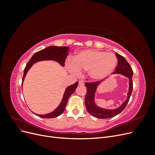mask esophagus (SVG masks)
I'll return each instance as SVG.
<instances>
[{"label": "esophagus", "mask_w": 155, "mask_h": 155, "mask_svg": "<svg viewBox=\"0 0 155 155\" xmlns=\"http://www.w3.org/2000/svg\"><path fill=\"white\" fill-rule=\"evenodd\" d=\"M84 82H83V81H82V80H80V81H79V85H80V86H83L84 85Z\"/></svg>", "instance_id": "1"}]
</instances>
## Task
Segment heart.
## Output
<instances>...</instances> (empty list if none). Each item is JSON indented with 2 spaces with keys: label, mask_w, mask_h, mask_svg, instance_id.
Segmentation results:
<instances>
[{
  "label": "heart",
  "mask_w": 155,
  "mask_h": 155,
  "mask_svg": "<svg viewBox=\"0 0 155 155\" xmlns=\"http://www.w3.org/2000/svg\"><path fill=\"white\" fill-rule=\"evenodd\" d=\"M116 64L117 58L114 54L88 49L79 51L73 61L67 62L66 67L69 72L74 74L88 71L91 79L101 80L114 71Z\"/></svg>",
  "instance_id": "heart-1"
}]
</instances>
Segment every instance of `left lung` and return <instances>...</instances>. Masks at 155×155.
Instances as JSON below:
<instances>
[{
  "label": "left lung",
  "mask_w": 155,
  "mask_h": 155,
  "mask_svg": "<svg viewBox=\"0 0 155 155\" xmlns=\"http://www.w3.org/2000/svg\"><path fill=\"white\" fill-rule=\"evenodd\" d=\"M116 57L118 59V65L116 68V71L114 72V74H121L122 76L127 78L129 79V91L127 92V100L122 103L120 107L116 108L114 109H105V108L101 107L98 106L95 101V97L97 88L102 81L94 82V83H85V86L87 88V94L85 98V104L87 111L89 114L92 116L96 117L97 118L100 119H106L112 118L116 115L120 114L122 111L127 104L129 102L130 97L133 91V72L131 68L130 64L127 61L126 59L120 55L119 54L116 53Z\"/></svg>",
  "instance_id": "8db88e82"
}]
</instances>
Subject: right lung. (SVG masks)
Masks as SVG:
<instances>
[{"label": "right lung", "mask_w": 155, "mask_h": 155, "mask_svg": "<svg viewBox=\"0 0 155 155\" xmlns=\"http://www.w3.org/2000/svg\"><path fill=\"white\" fill-rule=\"evenodd\" d=\"M68 51L69 48L67 47V46H50L47 48L36 52L31 58V59H30L25 68L24 76H23L22 81V86L23 81H24L25 78L26 76L27 72H28L30 68L33 66V64L34 63L39 61H54L59 63L62 67H64L65 59H66L67 56L68 54ZM78 85V82H76L74 84H73V85H70L66 88L64 92L62 100L61 101L60 104L52 112L45 114H38L34 113V114L41 117V118H52L59 116L64 112L65 107L67 106L69 97L72 94L75 92V91H76Z\"/></svg>", "instance_id": "right-lung-1"}]
</instances>
